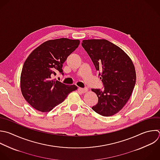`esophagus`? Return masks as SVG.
Here are the masks:
<instances>
[{
  "mask_svg": "<svg viewBox=\"0 0 160 160\" xmlns=\"http://www.w3.org/2000/svg\"><path fill=\"white\" fill-rule=\"evenodd\" d=\"M79 90L82 93H84V92H87L88 89H87V88H79Z\"/></svg>",
  "mask_w": 160,
  "mask_h": 160,
  "instance_id": "obj_1",
  "label": "esophagus"
}]
</instances>
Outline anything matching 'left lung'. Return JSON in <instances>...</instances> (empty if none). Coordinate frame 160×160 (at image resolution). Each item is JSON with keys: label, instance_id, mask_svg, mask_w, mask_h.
I'll return each instance as SVG.
<instances>
[{"label": "left lung", "instance_id": "8db88e82", "mask_svg": "<svg viewBox=\"0 0 160 160\" xmlns=\"http://www.w3.org/2000/svg\"><path fill=\"white\" fill-rule=\"evenodd\" d=\"M82 46L101 75L103 89H92L98 98L92 109L103 116L118 112L129 100L136 83V71L129 57L106 39L83 40Z\"/></svg>", "mask_w": 160, "mask_h": 160}]
</instances>
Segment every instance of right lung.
Returning <instances> with one entry per match:
<instances>
[{
    "label": "right lung",
    "instance_id": "1",
    "mask_svg": "<svg viewBox=\"0 0 160 160\" xmlns=\"http://www.w3.org/2000/svg\"><path fill=\"white\" fill-rule=\"evenodd\" d=\"M79 40H49L35 49L26 60L21 75V88L26 101L34 109L49 112L77 89L53 79L57 72L64 74L63 63L79 46Z\"/></svg>",
    "mask_w": 160,
    "mask_h": 160
}]
</instances>
